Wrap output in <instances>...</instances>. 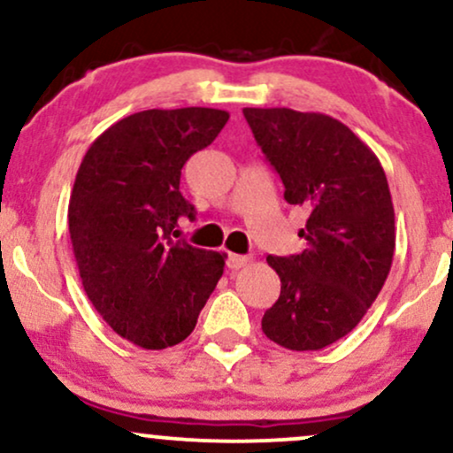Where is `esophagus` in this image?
<instances>
[{"label":"esophagus","instance_id":"esophagus-1","mask_svg":"<svg viewBox=\"0 0 453 453\" xmlns=\"http://www.w3.org/2000/svg\"><path fill=\"white\" fill-rule=\"evenodd\" d=\"M249 262H251V257L249 256H238V253H230V256H227V266H230L232 270L244 268Z\"/></svg>","mask_w":453,"mask_h":453}]
</instances>
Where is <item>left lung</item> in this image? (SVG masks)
Returning <instances> with one entry per match:
<instances>
[{
    "label": "left lung",
    "instance_id": "obj_1",
    "mask_svg": "<svg viewBox=\"0 0 453 453\" xmlns=\"http://www.w3.org/2000/svg\"><path fill=\"white\" fill-rule=\"evenodd\" d=\"M256 142L309 212L298 256H268L280 294L262 330L285 349L317 351L360 324L392 268L396 232L386 173L349 127L319 112L244 108Z\"/></svg>",
    "mask_w": 453,
    "mask_h": 453
}]
</instances>
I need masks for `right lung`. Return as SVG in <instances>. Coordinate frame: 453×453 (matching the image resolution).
Listing matches in <instances>:
<instances>
[{
	"mask_svg": "<svg viewBox=\"0 0 453 453\" xmlns=\"http://www.w3.org/2000/svg\"><path fill=\"white\" fill-rule=\"evenodd\" d=\"M227 119L197 106L129 114L91 144L76 173L67 223L82 288L104 321L144 349L185 341L223 274L226 253L174 238L180 217H196L180 170Z\"/></svg>",
	"mask_w": 453,
	"mask_h": 453,
	"instance_id": "add662e5",
	"label": "right lung"
}]
</instances>
